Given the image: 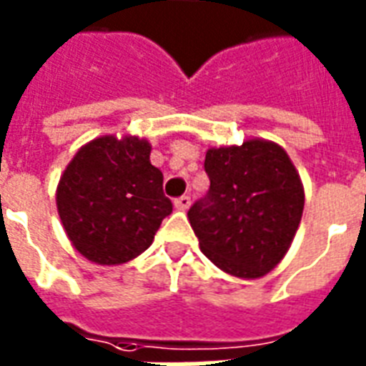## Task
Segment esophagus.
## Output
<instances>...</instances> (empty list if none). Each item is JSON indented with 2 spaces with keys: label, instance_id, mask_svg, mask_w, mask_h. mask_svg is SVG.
<instances>
[{
  "label": "esophagus",
  "instance_id": "esophagus-1",
  "mask_svg": "<svg viewBox=\"0 0 366 366\" xmlns=\"http://www.w3.org/2000/svg\"><path fill=\"white\" fill-rule=\"evenodd\" d=\"M175 208L177 209H187L189 206H191V197H187V194H183V197L175 198Z\"/></svg>",
  "mask_w": 366,
  "mask_h": 366
}]
</instances>
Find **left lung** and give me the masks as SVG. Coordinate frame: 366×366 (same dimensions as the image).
Here are the masks:
<instances>
[{"label":"left lung","instance_id":"obj_1","mask_svg":"<svg viewBox=\"0 0 366 366\" xmlns=\"http://www.w3.org/2000/svg\"><path fill=\"white\" fill-rule=\"evenodd\" d=\"M209 189L189 209L200 250L225 273L257 279L285 257L304 212V187L279 144L252 139L206 152Z\"/></svg>","mask_w":366,"mask_h":366}]
</instances>
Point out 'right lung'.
<instances>
[{
  "label": "right lung",
  "mask_w": 366,
  "mask_h": 366,
  "mask_svg": "<svg viewBox=\"0 0 366 366\" xmlns=\"http://www.w3.org/2000/svg\"><path fill=\"white\" fill-rule=\"evenodd\" d=\"M139 137H99L76 152L56 187V208L68 239L101 265L137 257L154 240L172 200Z\"/></svg>",
  "instance_id": "right-lung-1"
}]
</instances>
